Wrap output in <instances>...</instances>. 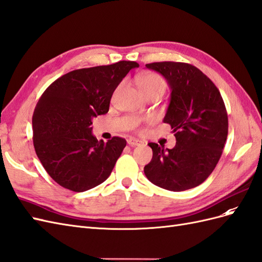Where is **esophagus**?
<instances>
[{"label":"esophagus","instance_id":"34e87169","mask_svg":"<svg viewBox=\"0 0 262 262\" xmlns=\"http://www.w3.org/2000/svg\"><path fill=\"white\" fill-rule=\"evenodd\" d=\"M127 144H128L129 146H140V145L144 144V142H143V140H140V139L129 138L128 140H127Z\"/></svg>","mask_w":262,"mask_h":262}]
</instances>
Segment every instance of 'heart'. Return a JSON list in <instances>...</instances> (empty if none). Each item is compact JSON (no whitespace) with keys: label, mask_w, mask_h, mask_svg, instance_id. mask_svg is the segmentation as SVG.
<instances>
[{"label":"heart","mask_w":262,"mask_h":262,"mask_svg":"<svg viewBox=\"0 0 262 262\" xmlns=\"http://www.w3.org/2000/svg\"><path fill=\"white\" fill-rule=\"evenodd\" d=\"M139 89L143 94L159 93L162 94L165 90L164 78L156 73H147L139 77Z\"/></svg>","instance_id":"obj_1"}]
</instances>
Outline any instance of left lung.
Here are the masks:
<instances>
[{
  "instance_id": "obj_1",
  "label": "left lung",
  "mask_w": 262,
  "mask_h": 262,
  "mask_svg": "<svg viewBox=\"0 0 262 262\" xmlns=\"http://www.w3.org/2000/svg\"><path fill=\"white\" fill-rule=\"evenodd\" d=\"M166 78L171 90L164 123L175 133L172 149L149 143L152 158L144 172L160 188L183 191L209 177L223 154L228 115L219 90L196 66L180 62L146 64Z\"/></svg>"
}]
</instances>
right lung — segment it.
Listing matches in <instances>:
<instances>
[{"label": "right lung", "mask_w": 262, "mask_h": 262, "mask_svg": "<svg viewBox=\"0 0 262 262\" xmlns=\"http://www.w3.org/2000/svg\"><path fill=\"white\" fill-rule=\"evenodd\" d=\"M138 66L120 61L72 71L42 94L32 118L33 144L44 169L59 186L82 192L110 177L126 140L98 142L92 120L108 112L114 91Z\"/></svg>", "instance_id": "add662e5"}]
</instances>
